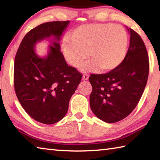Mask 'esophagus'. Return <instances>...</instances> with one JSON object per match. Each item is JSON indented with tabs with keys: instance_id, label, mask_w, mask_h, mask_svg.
<instances>
[{
	"instance_id": "obj_1",
	"label": "esophagus",
	"mask_w": 160,
	"mask_h": 160,
	"mask_svg": "<svg viewBox=\"0 0 160 160\" xmlns=\"http://www.w3.org/2000/svg\"><path fill=\"white\" fill-rule=\"evenodd\" d=\"M88 78H89V75L88 74H84L82 75V79L84 80H88Z\"/></svg>"
}]
</instances>
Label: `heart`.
Wrapping results in <instances>:
<instances>
[{
  "instance_id": "obj_1",
  "label": "heart",
  "mask_w": 160,
  "mask_h": 160,
  "mask_svg": "<svg viewBox=\"0 0 160 160\" xmlns=\"http://www.w3.org/2000/svg\"><path fill=\"white\" fill-rule=\"evenodd\" d=\"M71 42L64 40L63 50L68 61L80 67L88 58L92 60L83 66V70L107 72L118 66L125 58L128 37L122 26L113 23L92 24L75 29L70 34Z\"/></svg>"
}]
</instances>
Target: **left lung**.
I'll return each mask as SVG.
<instances>
[{"mask_svg":"<svg viewBox=\"0 0 160 160\" xmlns=\"http://www.w3.org/2000/svg\"><path fill=\"white\" fill-rule=\"evenodd\" d=\"M131 33L128 51L120 65L104 74H91L90 104L92 112L107 123L125 118L138 104L147 84L150 63L140 35Z\"/></svg>","mask_w":160,"mask_h":160,"instance_id":"1","label":"left lung"}]
</instances>
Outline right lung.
<instances>
[{
  "label": "right lung",
  "instance_id": "1",
  "mask_svg": "<svg viewBox=\"0 0 160 160\" xmlns=\"http://www.w3.org/2000/svg\"><path fill=\"white\" fill-rule=\"evenodd\" d=\"M70 21L48 22L31 29L24 37L15 57L14 88L25 112L38 122L53 124L66 114L69 102L82 75L68 66L58 42ZM55 37L48 57L33 51L37 41Z\"/></svg>",
  "mask_w": 160,
  "mask_h": 160
}]
</instances>
